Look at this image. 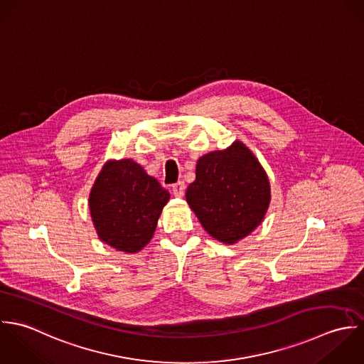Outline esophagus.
I'll use <instances>...</instances> for the list:
<instances>
[{"mask_svg": "<svg viewBox=\"0 0 364 364\" xmlns=\"http://www.w3.org/2000/svg\"><path fill=\"white\" fill-rule=\"evenodd\" d=\"M184 190H186L184 181L176 183V184L173 186V188H171V191H173V194H174L176 197H183V196H184Z\"/></svg>", "mask_w": 364, "mask_h": 364, "instance_id": "1", "label": "esophagus"}]
</instances>
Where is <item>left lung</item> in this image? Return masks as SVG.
I'll return each mask as SVG.
<instances>
[{
    "label": "left lung",
    "mask_w": 364,
    "mask_h": 364,
    "mask_svg": "<svg viewBox=\"0 0 364 364\" xmlns=\"http://www.w3.org/2000/svg\"><path fill=\"white\" fill-rule=\"evenodd\" d=\"M186 200L213 237L233 245L262 223L270 183L255 154L236 141L198 159Z\"/></svg>",
    "instance_id": "obj_1"
}]
</instances>
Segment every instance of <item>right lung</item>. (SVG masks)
<instances>
[{"instance_id":"1","label":"right lung","mask_w":364,"mask_h":364,"mask_svg":"<svg viewBox=\"0 0 364 364\" xmlns=\"http://www.w3.org/2000/svg\"><path fill=\"white\" fill-rule=\"evenodd\" d=\"M170 194L132 159L107 161L91 193L90 213L102 242L136 253L150 242Z\"/></svg>"}]
</instances>
